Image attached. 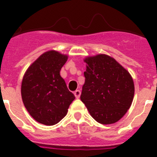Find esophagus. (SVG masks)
<instances>
[{
  "mask_svg": "<svg viewBox=\"0 0 157 157\" xmlns=\"http://www.w3.org/2000/svg\"><path fill=\"white\" fill-rule=\"evenodd\" d=\"M74 94H75V96L76 98H79L80 95H81V91L78 90H77L75 91Z\"/></svg>",
  "mask_w": 157,
  "mask_h": 157,
  "instance_id": "34e87169",
  "label": "esophagus"
}]
</instances>
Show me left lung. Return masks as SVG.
I'll use <instances>...</instances> for the list:
<instances>
[{
  "mask_svg": "<svg viewBox=\"0 0 157 157\" xmlns=\"http://www.w3.org/2000/svg\"><path fill=\"white\" fill-rule=\"evenodd\" d=\"M85 83L80 99L90 114L101 124H112L127 113L132 104V77L111 56L99 54L86 57Z\"/></svg>",
  "mask_w": 157,
  "mask_h": 157,
  "instance_id": "8db88e82",
  "label": "left lung"
}]
</instances>
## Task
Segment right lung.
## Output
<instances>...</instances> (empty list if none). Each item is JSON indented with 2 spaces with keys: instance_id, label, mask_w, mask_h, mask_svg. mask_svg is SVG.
Returning <instances> with one entry per match:
<instances>
[{
  "instance_id": "add662e5",
  "label": "right lung",
  "mask_w": 157,
  "mask_h": 157,
  "mask_svg": "<svg viewBox=\"0 0 157 157\" xmlns=\"http://www.w3.org/2000/svg\"><path fill=\"white\" fill-rule=\"evenodd\" d=\"M67 60V55L48 51L29 67L23 76V102L29 114L41 124L59 123L75 98L59 75Z\"/></svg>"
}]
</instances>
